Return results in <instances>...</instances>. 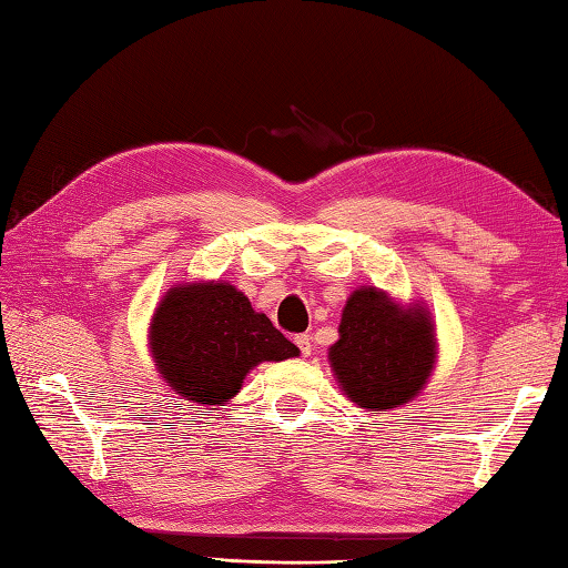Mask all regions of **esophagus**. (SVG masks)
I'll list each match as a JSON object with an SVG mask.
<instances>
[{"label": "esophagus", "mask_w": 568, "mask_h": 568, "mask_svg": "<svg viewBox=\"0 0 568 568\" xmlns=\"http://www.w3.org/2000/svg\"><path fill=\"white\" fill-rule=\"evenodd\" d=\"M294 344L298 346V351H302V356H308V353H312V338H308L306 334L294 336Z\"/></svg>", "instance_id": "1"}]
</instances>
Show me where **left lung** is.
<instances>
[{
	"label": "left lung",
	"instance_id": "1",
	"mask_svg": "<svg viewBox=\"0 0 568 568\" xmlns=\"http://www.w3.org/2000/svg\"><path fill=\"white\" fill-rule=\"evenodd\" d=\"M435 353L433 321L420 304L403 306L381 288L363 286L348 296L328 361L351 403L390 410L423 390Z\"/></svg>",
	"mask_w": 568,
	"mask_h": 568
}]
</instances>
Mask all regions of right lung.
<instances>
[{"label":"right lung","mask_w":568,"mask_h":568,"mask_svg":"<svg viewBox=\"0 0 568 568\" xmlns=\"http://www.w3.org/2000/svg\"><path fill=\"white\" fill-rule=\"evenodd\" d=\"M155 368L190 403L222 405L240 393L262 361L298 356V348L250 298L227 282L178 284L151 321Z\"/></svg>","instance_id":"right-lung-1"}]
</instances>
